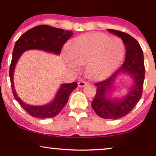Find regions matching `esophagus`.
<instances>
[{
	"label": "esophagus",
	"instance_id": "obj_1",
	"mask_svg": "<svg viewBox=\"0 0 156 156\" xmlns=\"http://www.w3.org/2000/svg\"><path fill=\"white\" fill-rule=\"evenodd\" d=\"M87 85V82H85V81H83V80H80V82H78V87H84Z\"/></svg>",
	"mask_w": 156,
	"mask_h": 156
}]
</instances>
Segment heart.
I'll list each match as a JSON object with an SVG mask.
<instances>
[{"instance_id": "b5f03b06", "label": "heart", "mask_w": 156, "mask_h": 156, "mask_svg": "<svg viewBox=\"0 0 156 156\" xmlns=\"http://www.w3.org/2000/svg\"><path fill=\"white\" fill-rule=\"evenodd\" d=\"M121 39L104 33H87L72 39L67 46L68 66L74 71L85 65L89 79L99 80L107 75L123 56Z\"/></svg>"}]
</instances>
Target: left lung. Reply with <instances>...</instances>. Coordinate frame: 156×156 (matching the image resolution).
<instances>
[{
    "instance_id": "1",
    "label": "left lung",
    "mask_w": 156,
    "mask_h": 156,
    "mask_svg": "<svg viewBox=\"0 0 156 156\" xmlns=\"http://www.w3.org/2000/svg\"><path fill=\"white\" fill-rule=\"evenodd\" d=\"M107 30L122 39L126 47V59L118 70L109 77L95 83L97 94L91 106L98 116L103 119H117L127 115L135 107L142 96L145 78L144 53L135 38L129 34L107 29ZM121 73H127L133 78L134 84L127 94L122 99L113 100L107 95L111 92L115 79Z\"/></svg>"
}]
</instances>
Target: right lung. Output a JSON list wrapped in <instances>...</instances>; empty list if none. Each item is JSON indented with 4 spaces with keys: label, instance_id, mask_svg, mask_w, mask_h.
<instances>
[{
    "label": "right lung",
    "instance_id": "obj_1",
    "mask_svg": "<svg viewBox=\"0 0 156 156\" xmlns=\"http://www.w3.org/2000/svg\"><path fill=\"white\" fill-rule=\"evenodd\" d=\"M72 34V31L41 25L25 32L15 44L9 70L12 94L15 99L20 104L23 109L30 116L38 119L52 118L56 116L67 104L70 94L77 87V84L76 82H72L62 84L54 100L50 104L43 106L30 105L24 103L18 97L14 88L13 74L17 62L23 52L33 49L59 55L62 47L71 37Z\"/></svg>",
    "mask_w": 156,
    "mask_h": 156
}]
</instances>
